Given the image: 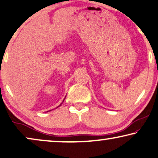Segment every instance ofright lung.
Returning a JSON list of instances; mask_svg holds the SVG:
<instances>
[{
  "label": "right lung",
  "mask_w": 158,
  "mask_h": 158,
  "mask_svg": "<svg viewBox=\"0 0 158 158\" xmlns=\"http://www.w3.org/2000/svg\"><path fill=\"white\" fill-rule=\"evenodd\" d=\"M63 102H64V101H63ZM61 104H60V105H59V106H61ZM59 106H58V107H59Z\"/></svg>",
  "instance_id": "add662e5"
}]
</instances>
